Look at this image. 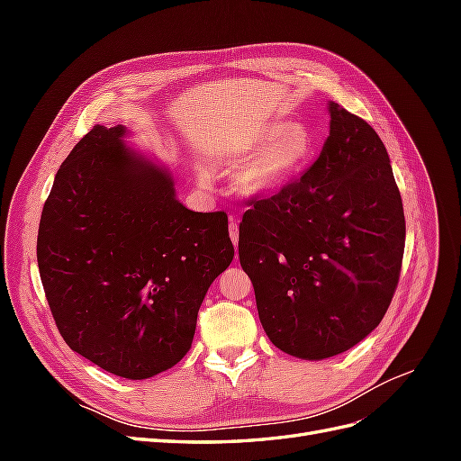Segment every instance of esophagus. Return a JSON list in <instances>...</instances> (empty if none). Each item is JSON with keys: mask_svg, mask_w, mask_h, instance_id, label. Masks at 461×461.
Returning a JSON list of instances; mask_svg holds the SVG:
<instances>
[{"mask_svg": "<svg viewBox=\"0 0 461 461\" xmlns=\"http://www.w3.org/2000/svg\"><path fill=\"white\" fill-rule=\"evenodd\" d=\"M229 234H230L232 244L234 246L239 244V221H236L234 217H230V222H229Z\"/></svg>", "mask_w": 461, "mask_h": 461, "instance_id": "obj_1", "label": "esophagus"}]
</instances>
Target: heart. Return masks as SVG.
I'll return each instance as SVG.
<instances>
[{"label":"heart","instance_id":"obj_1","mask_svg":"<svg viewBox=\"0 0 461 461\" xmlns=\"http://www.w3.org/2000/svg\"><path fill=\"white\" fill-rule=\"evenodd\" d=\"M317 149L315 134L305 124L285 121L269 122L234 144L230 159H244L239 183L249 194H269L281 190L290 180L308 169ZM207 173L203 171V178Z\"/></svg>","mask_w":461,"mask_h":461}]
</instances>
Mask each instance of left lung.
<instances>
[{"label":"left lung","mask_w":461,"mask_h":461,"mask_svg":"<svg viewBox=\"0 0 461 461\" xmlns=\"http://www.w3.org/2000/svg\"><path fill=\"white\" fill-rule=\"evenodd\" d=\"M330 132L313 165L273 196H254L239 256L259 321L290 356L325 359L381 323L398 286L406 219L383 140L329 105Z\"/></svg>","instance_id":"left-lung-1"}]
</instances>
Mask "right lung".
<instances>
[{
	"instance_id": "right-lung-1",
	"label": "right lung",
	"mask_w": 461,
	"mask_h": 461,
	"mask_svg": "<svg viewBox=\"0 0 461 461\" xmlns=\"http://www.w3.org/2000/svg\"><path fill=\"white\" fill-rule=\"evenodd\" d=\"M124 127H95L68 153L41 209L38 269L77 354L140 381L190 350L200 305L234 248L225 212H190Z\"/></svg>"
}]
</instances>
